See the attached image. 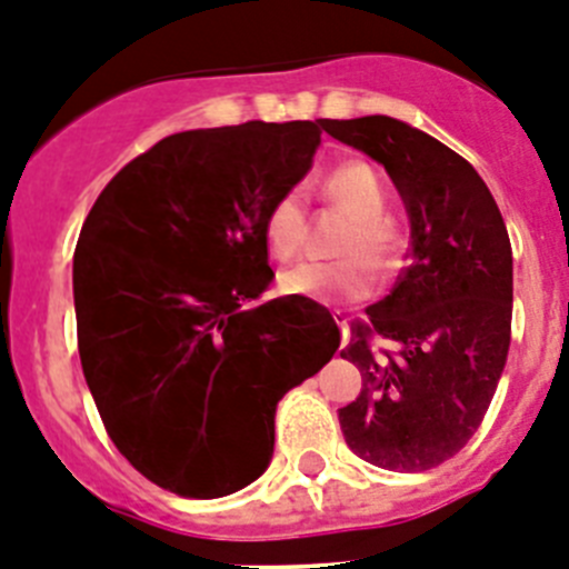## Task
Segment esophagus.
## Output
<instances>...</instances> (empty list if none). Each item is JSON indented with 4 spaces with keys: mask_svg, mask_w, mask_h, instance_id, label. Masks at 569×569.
I'll return each instance as SVG.
<instances>
[{
    "mask_svg": "<svg viewBox=\"0 0 569 569\" xmlns=\"http://www.w3.org/2000/svg\"><path fill=\"white\" fill-rule=\"evenodd\" d=\"M336 321H338V329H341V347H347V341H350V318L343 312H336Z\"/></svg>",
    "mask_w": 569,
    "mask_h": 569,
    "instance_id": "esophagus-1",
    "label": "esophagus"
}]
</instances>
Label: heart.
Returning <instances> with one entry per match:
<instances>
[{
	"label": "heart",
	"instance_id": "heart-1",
	"mask_svg": "<svg viewBox=\"0 0 569 569\" xmlns=\"http://www.w3.org/2000/svg\"><path fill=\"white\" fill-rule=\"evenodd\" d=\"M321 202L347 217L336 240L332 262H298L277 280L280 292L307 300H358L370 292L367 261L376 274H390L405 251V233L385 213L388 196L379 176L361 161H350L329 170L318 184ZM309 231L307 199L300 190H286L269 204L262 217V242L274 260H292L303 248Z\"/></svg>",
	"mask_w": 569,
	"mask_h": 569
}]
</instances>
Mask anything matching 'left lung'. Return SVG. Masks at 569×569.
<instances>
[{
  "mask_svg": "<svg viewBox=\"0 0 569 569\" xmlns=\"http://www.w3.org/2000/svg\"><path fill=\"white\" fill-rule=\"evenodd\" d=\"M321 127L385 164L410 217L408 266L341 350L361 393L338 422L361 460L428 471L475 437L498 390L512 338L509 233L475 167L428 132L388 114Z\"/></svg>",
  "mask_w": 569,
  "mask_h": 569,
  "instance_id": "left-lung-1",
  "label": "left lung"
}]
</instances>
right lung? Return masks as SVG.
<instances>
[{
  "label": "right lung",
  "instance_id": "obj_1",
  "mask_svg": "<svg viewBox=\"0 0 569 569\" xmlns=\"http://www.w3.org/2000/svg\"><path fill=\"white\" fill-rule=\"evenodd\" d=\"M321 121L161 138L109 181L74 248L86 385L109 439L181 498L254 483L277 402L336 356L341 332L307 298L257 303L274 280L262 217L321 144Z\"/></svg>",
  "mask_w": 569,
  "mask_h": 569
}]
</instances>
